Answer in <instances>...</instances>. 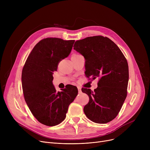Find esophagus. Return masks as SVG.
<instances>
[{
  "label": "esophagus",
  "instance_id": "34e87169",
  "mask_svg": "<svg viewBox=\"0 0 150 150\" xmlns=\"http://www.w3.org/2000/svg\"><path fill=\"white\" fill-rule=\"evenodd\" d=\"M78 93H81V88L78 87Z\"/></svg>",
  "mask_w": 150,
  "mask_h": 150
}]
</instances>
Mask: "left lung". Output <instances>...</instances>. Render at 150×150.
Instances as JSON below:
<instances>
[{"mask_svg":"<svg viewBox=\"0 0 150 150\" xmlns=\"http://www.w3.org/2000/svg\"><path fill=\"white\" fill-rule=\"evenodd\" d=\"M74 49L84 57L85 75L99 78L98 87L92 91L82 88L89 97L84 112L97 123L112 121L120 112L127 96L129 69L120 49L107 37L95 36L76 41Z\"/></svg>","mask_w":150,"mask_h":150,"instance_id":"1","label":"left lung"}]
</instances>
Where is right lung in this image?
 <instances>
[{
  "label": "right lung",
  "instance_id": "1",
  "mask_svg": "<svg viewBox=\"0 0 150 150\" xmlns=\"http://www.w3.org/2000/svg\"><path fill=\"white\" fill-rule=\"evenodd\" d=\"M74 42L58 38L42 39L34 47L22 69L26 103L38 122L49 127L65 119L69 106L78 94L76 86L69 84L57 92L52 83L53 72L59 61L69 56Z\"/></svg>",
  "mask_w": 150,
  "mask_h": 150
}]
</instances>
